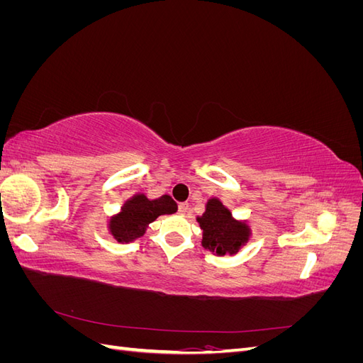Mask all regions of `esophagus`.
<instances>
[{"instance_id":"34e87169","label":"esophagus","mask_w":363,"mask_h":363,"mask_svg":"<svg viewBox=\"0 0 363 363\" xmlns=\"http://www.w3.org/2000/svg\"><path fill=\"white\" fill-rule=\"evenodd\" d=\"M188 211H189V203H180V204H179V212H180L182 215L188 213Z\"/></svg>"}]
</instances>
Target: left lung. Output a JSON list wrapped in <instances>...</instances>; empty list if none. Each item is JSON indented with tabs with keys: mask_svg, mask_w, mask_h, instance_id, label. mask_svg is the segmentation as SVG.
<instances>
[{
	"mask_svg": "<svg viewBox=\"0 0 363 363\" xmlns=\"http://www.w3.org/2000/svg\"><path fill=\"white\" fill-rule=\"evenodd\" d=\"M196 221L203 230L201 245L216 252V256L236 255L251 236L250 225L235 219L232 212L218 199L207 201L206 212L196 216Z\"/></svg>",
	"mask_w": 363,
	"mask_h": 363,
	"instance_id": "8db88e82",
	"label": "left lung"
}]
</instances>
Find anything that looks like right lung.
<instances>
[{"label":"right lung","mask_w":363,"mask_h":363,"mask_svg":"<svg viewBox=\"0 0 363 363\" xmlns=\"http://www.w3.org/2000/svg\"><path fill=\"white\" fill-rule=\"evenodd\" d=\"M177 212V203L169 195L150 200L145 194H136L121 207V212L111 218L108 232L121 244H128L147 232L148 224L160 215H171Z\"/></svg>","instance_id":"add662e5"}]
</instances>
